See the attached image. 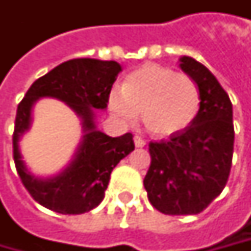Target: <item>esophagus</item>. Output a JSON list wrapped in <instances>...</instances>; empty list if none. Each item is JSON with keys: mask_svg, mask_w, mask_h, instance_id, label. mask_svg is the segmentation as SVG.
Returning a JSON list of instances; mask_svg holds the SVG:
<instances>
[{"mask_svg": "<svg viewBox=\"0 0 251 251\" xmlns=\"http://www.w3.org/2000/svg\"><path fill=\"white\" fill-rule=\"evenodd\" d=\"M134 144H135V147H137V148H142V147H145V145H147V142L142 140L141 137H138V135H135V137H134Z\"/></svg>", "mask_w": 251, "mask_h": 251, "instance_id": "34e87169", "label": "esophagus"}]
</instances>
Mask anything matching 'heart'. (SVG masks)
<instances>
[{
	"instance_id": "b5f03b06",
	"label": "heart",
	"mask_w": 251,
	"mask_h": 251,
	"mask_svg": "<svg viewBox=\"0 0 251 251\" xmlns=\"http://www.w3.org/2000/svg\"><path fill=\"white\" fill-rule=\"evenodd\" d=\"M200 91L186 74L158 64H144L128 74L123 88L109 95V110L123 124L141 119L145 128L158 137L180 132L196 120Z\"/></svg>"
}]
</instances>
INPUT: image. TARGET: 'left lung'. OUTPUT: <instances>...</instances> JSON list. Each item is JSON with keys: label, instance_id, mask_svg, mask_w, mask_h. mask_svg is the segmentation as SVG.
<instances>
[{"label": "left lung", "instance_id": "8db88e82", "mask_svg": "<svg viewBox=\"0 0 251 251\" xmlns=\"http://www.w3.org/2000/svg\"><path fill=\"white\" fill-rule=\"evenodd\" d=\"M200 91V110L187 128L151 142L144 187L151 204L166 215H196L226 186L233 156V110L221 83L193 57L178 60Z\"/></svg>", "mask_w": 251, "mask_h": 251}]
</instances>
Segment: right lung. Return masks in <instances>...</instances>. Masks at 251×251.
I'll return each mask as SVG.
<instances>
[{"instance_id":"right-lung-1","label":"right lung","mask_w":251,"mask_h":251,"mask_svg":"<svg viewBox=\"0 0 251 251\" xmlns=\"http://www.w3.org/2000/svg\"><path fill=\"white\" fill-rule=\"evenodd\" d=\"M120 71L121 65L116 61L70 60L34 81L18 104L12 137L15 166L26 190L40 205L64 215L83 214L96 208L104 198L111 170L135 148L130 132L113 138L95 124V110L107 107L111 86ZM42 97L64 101L83 126V138L73 159L50 178L32 174L19 150V141L31 125L33 106Z\"/></svg>"}]
</instances>
